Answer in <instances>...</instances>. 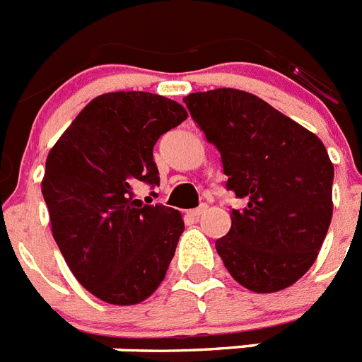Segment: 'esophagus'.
<instances>
[{
  "label": "esophagus",
  "instance_id": "esophagus-1",
  "mask_svg": "<svg viewBox=\"0 0 362 362\" xmlns=\"http://www.w3.org/2000/svg\"><path fill=\"white\" fill-rule=\"evenodd\" d=\"M206 212V204H201V206H197V209H194V210H188V216L190 217H194V219H199L201 216H203V214Z\"/></svg>",
  "mask_w": 362,
  "mask_h": 362
}]
</instances>
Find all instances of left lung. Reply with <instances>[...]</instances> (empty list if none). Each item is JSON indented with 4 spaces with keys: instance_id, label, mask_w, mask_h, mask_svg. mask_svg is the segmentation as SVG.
I'll return each mask as SVG.
<instances>
[{
    "instance_id": "obj_1",
    "label": "left lung",
    "mask_w": 362,
    "mask_h": 362,
    "mask_svg": "<svg viewBox=\"0 0 362 362\" xmlns=\"http://www.w3.org/2000/svg\"><path fill=\"white\" fill-rule=\"evenodd\" d=\"M183 101L219 150L226 190L246 201L230 209L217 254L245 288H286L310 270L330 226L334 165L325 145L248 92L217 88Z\"/></svg>"
}]
</instances>
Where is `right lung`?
<instances>
[{
	"label": "right lung",
	"instance_id": "right-lung-1",
	"mask_svg": "<svg viewBox=\"0 0 362 362\" xmlns=\"http://www.w3.org/2000/svg\"><path fill=\"white\" fill-rule=\"evenodd\" d=\"M187 117L163 95L110 92L79 112L47 158L52 235L76 279L105 303H141L165 279L183 219L136 199L134 187H158L153 145Z\"/></svg>",
	"mask_w": 362,
	"mask_h": 362
}]
</instances>
